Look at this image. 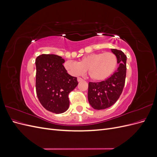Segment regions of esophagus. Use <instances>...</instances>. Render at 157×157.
I'll list each match as a JSON object with an SVG mask.
<instances>
[{"instance_id":"esophagus-1","label":"esophagus","mask_w":157,"mask_h":157,"mask_svg":"<svg viewBox=\"0 0 157 157\" xmlns=\"http://www.w3.org/2000/svg\"><path fill=\"white\" fill-rule=\"evenodd\" d=\"M77 80H78V82H81V81H82V80H83V78H82L81 77H78Z\"/></svg>"}]
</instances>
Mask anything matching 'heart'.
<instances>
[{
  "label": "heart",
  "mask_w": 157,
  "mask_h": 157,
  "mask_svg": "<svg viewBox=\"0 0 157 157\" xmlns=\"http://www.w3.org/2000/svg\"><path fill=\"white\" fill-rule=\"evenodd\" d=\"M118 58L113 52L93 53L83 57L78 63L67 61L64 68L72 76H79L88 71L89 77L94 81H101L115 72Z\"/></svg>",
  "instance_id": "b5f03b06"
}]
</instances>
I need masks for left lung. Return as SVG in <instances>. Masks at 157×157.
<instances>
[{
  "mask_svg": "<svg viewBox=\"0 0 157 157\" xmlns=\"http://www.w3.org/2000/svg\"><path fill=\"white\" fill-rule=\"evenodd\" d=\"M118 58L119 66L110 77L101 82L88 83V101L94 109L100 110L110 107L120 98L126 75V56L121 50L111 49Z\"/></svg>",
  "mask_w": 157,
  "mask_h": 157,
  "instance_id": "obj_1",
  "label": "left lung"
}]
</instances>
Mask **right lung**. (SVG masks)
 Segmentation results:
<instances>
[{
    "mask_svg": "<svg viewBox=\"0 0 157 157\" xmlns=\"http://www.w3.org/2000/svg\"><path fill=\"white\" fill-rule=\"evenodd\" d=\"M65 60L54 54H42L36 58V92L46 110L62 113L69 106V94L78 85L77 78L67 73Z\"/></svg>",
    "mask_w": 157,
    "mask_h": 157,
    "instance_id": "obj_1",
    "label": "right lung"
}]
</instances>
